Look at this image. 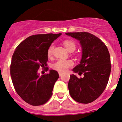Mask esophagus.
Instances as JSON below:
<instances>
[{
    "mask_svg": "<svg viewBox=\"0 0 122 122\" xmlns=\"http://www.w3.org/2000/svg\"><path fill=\"white\" fill-rule=\"evenodd\" d=\"M58 74H59V76H61L62 75H63V73H62V72H58Z\"/></svg>",
    "mask_w": 122,
    "mask_h": 122,
    "instance_id": "esophagus-1",
    "label": "esophagus"
}]
</instances>
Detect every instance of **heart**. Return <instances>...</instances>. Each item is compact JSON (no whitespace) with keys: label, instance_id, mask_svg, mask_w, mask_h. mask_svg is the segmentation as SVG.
<instances>
[{"label":"heart","instance_id":"b5f03b06","mask_svg":"<svg viewBox=\"0 0 122 122\" xmlns=\"http://www.w3.org/2000/svg\"><path fill=\"white\" fill-rule=\"evenodd\" d=\"M64 45L68 51L72 52L76 49V45L74 41H64ZM54 46L51 45L49 47L47 51L48 57H51L53 54ZM73 62L70 60H58L52 64V68L55 70L60 72H64L67 70L68 68L73 65Z\"/></svg>","mask_w":122,"mask_h":122}]
</instances>
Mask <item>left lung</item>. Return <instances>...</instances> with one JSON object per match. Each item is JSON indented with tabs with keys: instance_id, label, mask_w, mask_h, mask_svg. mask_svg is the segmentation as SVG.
Masks as SVG:
<instances>
[{
	"instance_id": "left-lung-1",
	"label": "left lung",
	"mask_w": 122,
	"mask_h": 122,
	"mask_svg": "<svg viewBox=\"0 0 122 122\" xmlns=\"http://www.w3.org/2000/svg\"><path fill=\"white\" fill-rule=\"evenodd\" d=\"M65 34L79 41L82 55L80 64L72 69L68 89L75 101L88 104L96 100L103 93L111 71L110 55L106 45L100 39L89 32H68Z\"/></svg>"
}]
</instances>
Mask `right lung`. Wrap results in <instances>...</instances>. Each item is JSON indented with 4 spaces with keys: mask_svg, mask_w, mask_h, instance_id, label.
I'll return each mask as SVG.
<instances>
[{
    "mask_svg": "<svg viewBox=\"0 0 122 122\" xmlns=\"http://www.w3.org/2000/svg\"><path fill=\"white\" fill-rule=\"evenodd\" d=\"M61 35L47 33L30 36L13 53L10 70L12 82L20 97L30 105H43L51 97L59 77L58 72L51 69L47 74L41 76L37 71L41 66L47 65L49 47Z\"/></svg>",
    "mask_w": 122,
    "mask_h": 122,
    "instance_id": "1",
    "label": "right lung"
}]
</instances>
